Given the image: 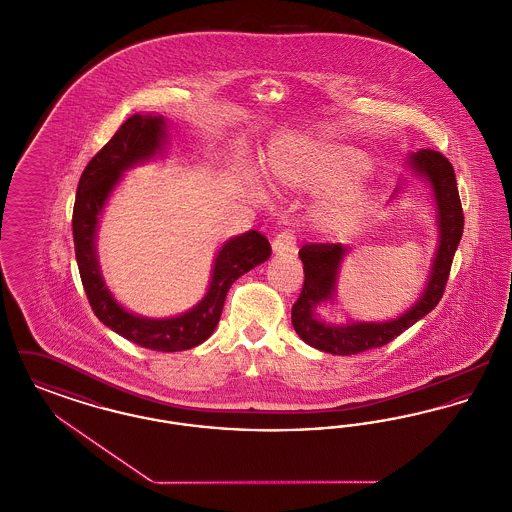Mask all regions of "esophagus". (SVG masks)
<instances>
[{"label":"esophagus","mask_w":512,"mask_h":512,"mask_svg":"<svg viewBox=\"0 0 512 512\" xmlns=\"http://www.w3.org/2000/svg\"><path fill=\"white\" fill-rule=\"evenodd\" d=\"M272 249H274V253H278V255L295 251V236H293V232H290V230L280 232V234L272 240Z\"/></svg>","instance_id":"obj_1"}]
</instances>
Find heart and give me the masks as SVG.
<instances>
[{
    "label": "heart",
    "instance_id": "heart-1",
    "mask_svg": "<svg viewBox=\"0 0 512 512\" xmlns=\"http://www.w3.org/2000/svg\"><path fill=\"white\" fill-rule=\"evenodd\" d=\"M368 169L361 151L305 138L276 140L267 159L268 178L282 190L326 192L313 211V222L326 234H341L365 219L372 195L357 178Z\"/></svg>",
    "mask_w": 512,
    "mask_h": 512
}]
</instances>
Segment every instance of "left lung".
<instances>
[{
  "mask_svg": "<svg viewBox=\"0 0 512 512\" xmlns=\"http://www.w3.org/2000/svg\"><path fill=\"white\" fill-rule=\"evenodd\" d=\"M407 167L416 178H422L432 188L436 201L439 244L428 284L418 301L401 317L384 322H353L328 324L318 317L317 309L332 301L336 295V280L347 247L341 244H307L299 249L305 282L292 307V324L297 336L311 347L332 355H355L372 347H382L411 328L414 322L426 317L441 299L457 245L464 228L463 205L457 190L453 165L434 149H420L411 153ZM403 182H407L403 178ZM405 184H399L395 194H401Z\"/></svg>",
  "mask_w": 512,
  "mask_h": 512,
  "instance_id": "8db88e82",
  "label": "left lung"
}]
</instances>
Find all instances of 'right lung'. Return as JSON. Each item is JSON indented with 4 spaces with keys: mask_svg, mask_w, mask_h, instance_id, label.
<instances>
[{
    "mask_svg": "<svg viewBox=\"0 0 512 512\" xmlns=\"http://www.w3.org/2000/svg\"><path fill=\"white\" fill-rule=\"evenodd\" d=\"M167 119L163 115H132L115 136L99 149L82 172L73 211L76 263L82 286L96 317L113 332L153 351H184L207 340L219 324L230 286L270 257V244L257 230L230 238L215 257L209 290L184 315L147 318L126 311L109 292L99 270L96 253L99 219L103 207L121 182L122 172L153 159L167 144Z\"/></svg>",
    "mask_w": 512,
    "mask_h": 512,
    "instance_id": "1",
    "label": "right lung"
}]
</instances>
